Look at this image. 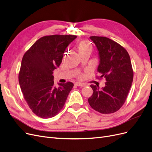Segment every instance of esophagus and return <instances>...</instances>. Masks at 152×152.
<instances>
[{
	"mask_svg": "<svg viewBox=\"0 0 152 152\" xmlns=\"http://www.w3.org/2000/svg\"><path fill=\"white\" fill-rule=\"evenodd\" d=\"M75 85H76L77 86H84L85 84H83V83H80V82H76L75 83Z\"/></svg>",
	"mask_w": 152,
	"mask_h": 152,
	"instance_id": "1",
	"label": "esophagus"
}]
</instances>
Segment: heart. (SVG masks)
<instances>
[{"label":"heart","mask_w":152,"mask_h":152,"mask_svg":"<svg viewBox=\"0 0 152 152\" xmlns=\"http://www.w3.org/2000/svg\"><path fill=\"white\" fill-rule=\"evenodd\" d=\"M78 49L80 52H85L87 50H91L90 44L86 41H81L78 45Z\"/></svg>","instance_id":"heart-1"}]
</instances>
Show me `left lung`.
Returning a JSON list of instances; mask_svg holds the SVG:
<instances>
[{
	"instance_id": "8db88e82",
	"label": "left lung",
	"mask_w": 152,
	"mask_h": 152,
	"mask_svg": "<svg viewBox=\"0 0 152 152\" xmlns=\"http://www.w3.org/2000/svg\"><path fill=\"white\" fill-rule=\"evenodd\" d=\"M99 51L100 64L97 77L105 79V86L99 89L91 85L93 94L88 103L92 109L101 114L119 110L128 96L133 80V70L128 52L120 44L105 37L91 36Z\"/></svg>"
}]
</instances>
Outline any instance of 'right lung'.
<instances>
[{"label": "right lung", "instance_id": "1", "mask_svg": "<svg viewBox=\"0 0 152 152\" xmlns=\"http://www.w3.org/2000/svg\"><path fill=\"white\" fill-rule=\"evenodd\" d=\"M76 35H53L40 38L24 53L19 83L24 99L34 114L43 119L56 115L73 88V83L56 87L53 71L62 62L67 47Z\"/></svg>", "mask_w": 152, "mask_h": 152}]
</instances>
